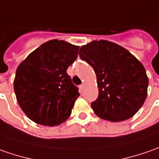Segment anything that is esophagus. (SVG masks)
Wrapping results in <instances>:
<instances>
[{
	"label": "esophagus",
	"instance_id": "esophagus-1",
	"mask_svg": "<svg viewBox=\"0 0 159 159\" xmlns=\"http://www.w3.org/2000/svg\"><path fill=\"white\" fill-rule=\"evenodd\" d=\"M84 87H85L84 84H81V85H80V86H79L80 90H81V91H83V90H84Z\"/></svg>",
	"mask_w": 159,
	"mask_h": 159
}]
</instances>
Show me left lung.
Segmentation results:
<instances>
[{
	"instance_id": "8db88e82",
	"label": "left lung",
	"mask_w": 159,
	"mask_h": 159,
	"mask_svg": "<svg viewBox=\"0 0 159 159\" xmlns=\"http://www.w3.org/2000/svg\"><path fill=\"white\" fill-rule=\"evenodd\" d=\"M79 55L96 74L98 97L91 103L96 115L112 122L133 117L148 93L149 79L142 62L126 48L105 39L82 46Z\"/></svg>"
}]
</instances>
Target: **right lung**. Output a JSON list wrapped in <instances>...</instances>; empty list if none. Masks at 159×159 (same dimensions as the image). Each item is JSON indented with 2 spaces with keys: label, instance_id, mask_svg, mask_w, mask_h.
Segmentation results:
<instances>
[{
  "label": "right lung",
  "instance_id": "obj_1",
  "mask_svg": "<svg viewBox=\"0 0 159 159\" xmlns=\"http://www.w3.org/2000/svg\"><path fill=\"white\" fill-rule=\"evenodd\" d=\"M79 47L52 39L42 44L20 63L14 80L18 105L37 124L58 126L70 116L79 97L67 69L76 60Z\"/></svg>",
  "mask_w": 159,
  "mask_h": 159
}]
</instances>
